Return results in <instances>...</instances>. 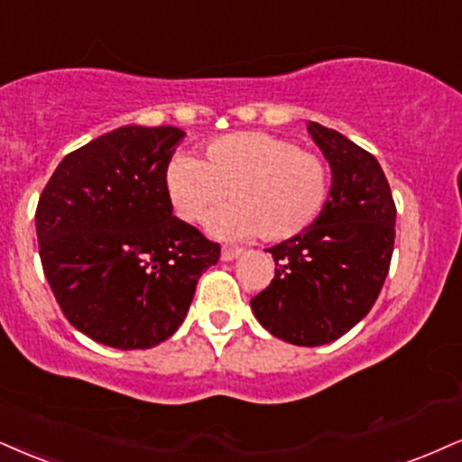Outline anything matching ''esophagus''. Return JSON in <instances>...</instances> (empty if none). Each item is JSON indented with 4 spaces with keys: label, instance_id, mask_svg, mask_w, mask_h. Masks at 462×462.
I'll return each instance as SVG.
<instances>
[{
    "label": "esophagus",
    "instance_id": "34e87169",
    "mask_svg": "<svg viewBox=\"0 0 462 462\" xmlns=\"http://www.w3.org/2000/svg\"><path fill=\"white\" fill-rule=\"evenodd\" d=\"M238 255H241V249H238V247H224V249H221V260H224V263H232V260L238 258Z\"/></svg>",
    "mask_w": 462,
    "mask_h": 462
}]
</instances>
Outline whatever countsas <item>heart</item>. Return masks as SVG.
<instances>
[{
	"mask_svg": "<svg viewBox=\"0 0 462 462\" xmlns=\"http://www.w3.org/2000/svg\"><path fill=\"white\" fill-rule=\"evenodd\" d=\"M165 193L185 224L210 221L227 241L260 235L277 243L301 235L319 219L329 198L327 161L292 140L263 131L232 133L210 142L202 161L174 157L165 168Z\"/></svg>",
	"mask_w": 462,
	"mask_h": 462,
	"instance_id": "b5f03b06",
	"label": "heart"
}]
</instances>
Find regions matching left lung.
I'll use <instances>...</instances> for the list:
<instances>
[{"instance_id": "1", "label": "left lung", "mask_w": 462, "mask_h": 462, "mask_svg": "<svg viewBox=\"0 0 462 462\" xmlns=\"http://www.w3.org/2000/svg\"><path fill=\"white\" fill-rule=\"evenodd\" d=\"M331 168L325 208L301 235L266 249L275 260L269 288L252 312L271 336L322 346L370 312L390 271L396 204L379 161L342 133L308 122Z\"/></svg>"}]
</instances>
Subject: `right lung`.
<instances>
[{
  "label": "right lung",
  "instance_id": "1",
  "mask_svg": "<svg viewBox=\"0 0 462 462\" xmlns=\"http://www.w3.org/2000/svg\"><path fill=\"white\" fill-rule=\"evenodd\" d=\"M187 133L120 126L66 154L36 208L44 277L75 329L105 346L174 336L219 245L171 215L165 168Z\"/></svg>",
  "mask_w": 462,
  "mask_h": 462
}]
</instances>
